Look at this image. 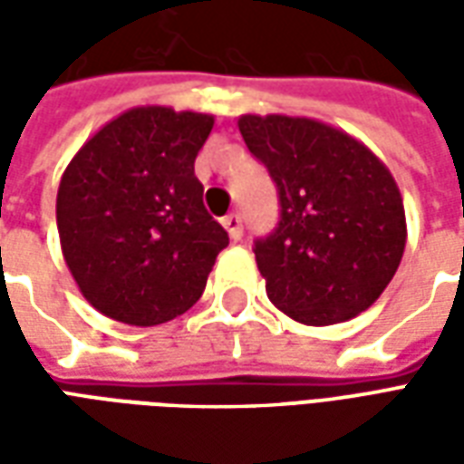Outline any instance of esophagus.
Masks as SVG:
<instances>
[{
	"label": "esophagus",
	"instance_id": "1",
	"mask_svg": "<svg viewBox=\"0 0 464 464\" xmlns=\"http://www.w3.org/2000/svg\"><path fill=\"white\" fill-rule=\"evenodd\" d=\"M223 228L228 231V236H231V241H241L243 238V221L238 213H228L226 218H223Z\"/></svg>",
	"mask_w": 464,
	"mask_h": 464
}]
</instances>
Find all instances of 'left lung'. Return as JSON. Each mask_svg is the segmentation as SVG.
<instances>
[{
  "label": "left lung",
  "instance_id": "obj_1",
  "mask_svg": "<svg viewBox=\"0 0 464 464\" xmlns=\"http://www.w3.org/2000/svg\"><path fill=\"white\" fill-rule=\"evenodd\" d=\"M238 129L281 198L278 228L253 248L273 305L303 325L368 311L408 241L388 166L355 136L308 116L243 114Z\"/></svg>",
  "mask_w": 464,
  "mask_h": 464
}]
</instances>
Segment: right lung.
Here are the masks:
<instances>
[{"label": "right lung", "mask_w": 464, "mask_h": 464, "mask_svg": "<svg viewBox=\"0 0 464 464\" xmlns=\"http://www.w3.org/2000/svg\"><path fill=\"white\" fill-rule=\"evenodd\" d=\"M211 129V114L133 106L104 123L62 173V253L82 295L106 318L149 328L201 298L228 246L193 173Z\"/></svg>", "instance_id": "1"}]
</instances>
